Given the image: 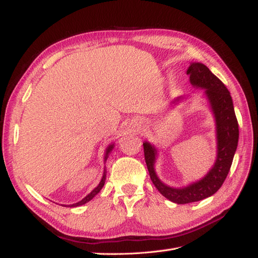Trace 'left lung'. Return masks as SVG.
<instances>
[{"instance_id": "left-lung-1", "label": "left lung", "mask_w": 258, "mask_h": 258, "mask_svg": "<svg viewBox=\"0 0 258 258\" xmlns=\"http://www.w3.org/2000/svg\"><path fill=\"white\" fill-rule=\"evenodd\" d=\"M190 84L205 89L215 116L217 135V158L205 177L183 188H173L162 183L154 169L156 150L149 142L143 143L147 169L153 184L167 200L176 204H188L210 197L221 188L231 169L238 143V122L235 115L233 100L226 86L214 75L206 65L191 63L187 70Z\"/></svg>"}]
</instances>
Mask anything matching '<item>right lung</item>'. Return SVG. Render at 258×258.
<instances>
[{"mask_svg":"<svg viewBox=\"0 0 258 258\" xmlns=\"http://www.w3.org/2000/svg\"><path fill=\"white\" fill-rule=\"evenodd\" d=\"M113 146H114V144H112V145H109L107 149H106V154H105V161H106V158H107V155H108V153L112 151V149H113ZM106 172L104 171V175H103V177H102V179H101V182H100V184L97 185V187H95L94 189H93L91 193L87 195V196H85L83 200H82L81 202H79V203H75V204H72V205H69L70 207H76V206H80V205H83V204H85V203H87V202H90L93 197H94L98 191H100L101 189H102V187L104 186V184H105V178H106V174H105Z\"/></svg>","mask_w":258,"mask_h":258,"instance_id":"right-lung-1","label":"right lung"}]
</instances>
